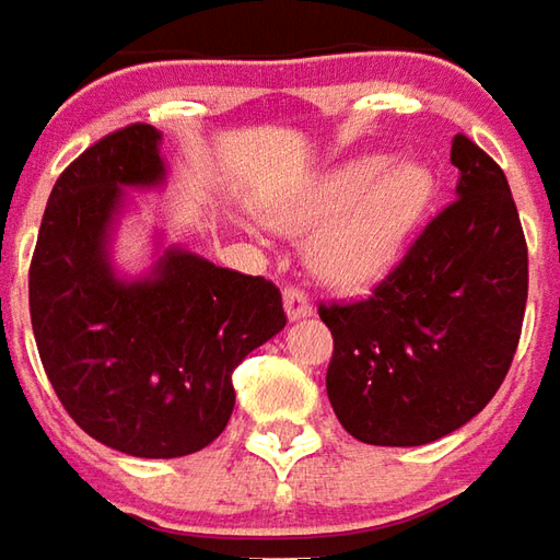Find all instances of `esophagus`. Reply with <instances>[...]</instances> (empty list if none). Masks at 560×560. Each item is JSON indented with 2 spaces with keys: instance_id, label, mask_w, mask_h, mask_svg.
<instances>
[{
  "instance_id": "34e87169",
  "label": "esophagus",
  "mask_w": 560,
  "mask_h": 560,
  "mask_svg": "<svg viewBox=\"0 0 560 560\" xmlns=\"http://www.w3.org/2000/svg\"><path fill=\"white\" fill-rule=\"evenodd\" d=\"M284 312H288V318L291 322H300V318H306L312 315V300L306 291H300V288H284Z\"/></svg>"
}]
</instances>
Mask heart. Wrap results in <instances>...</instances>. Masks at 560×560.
Listing matches in <instances>:
<instances>
[{"label": "heart", "instance_id": "heart-1", "mask_svg": "<svg viewBox=\"0 0 560 560\" xmlns=\"http://www.w3.org/2000/svg\"><path fill=\"white\" fill-rule=\"evenodd\" d=\"M435 196L423 162L359 155L281 199L269 217L281 230H315L312 269L330 284L361 288L401 260Z\"/></svg>", "mask_w": 560, "mask_h": 560}]
</instances>
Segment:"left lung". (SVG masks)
Returning <instances> with one entry per match:
<instances>
[{
	"label": "left lung",
	"mask_w": 560,
	"mask_h": 560,
	"mask_svg": "<svg viewBox=\"0 0 560 560\" xmlns=\"http://www.w3.org/2000/svg\"><path fill=\"white\" fill-rule=\"evenodd\" d=\"M456 199L374 294L322 303L328 398L352 439L417 447L466 425L503 386L527 306V242L503 168L454 137Z\"/></svg>",
	"instance_id": "obj_1"
}]
</instances>
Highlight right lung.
Segmentation results:
<instances>
[{
  "mask_svg": "<svg viewBox=\"0 0 560 560\" xmlns=\"http://www.w3.org/2000/svg\"><path fill=\"white\" fill-rule=\"evenodd\" d=\"M152 125L101 137L57 177L30 264V318L63 410L113 451L196 454L226 429L232 371L288 315L264 276L168 248L152 276L121 281L106 254L121 186L165 180Z\"/></svg>",
  "mask_w": 560,
  "mask_h": 560,
  "instance_id": "right-lung-1",
  "label": "right lung"
}]
</instances>
